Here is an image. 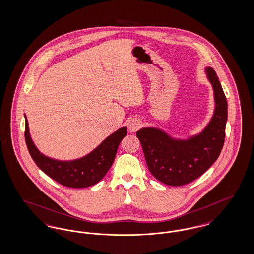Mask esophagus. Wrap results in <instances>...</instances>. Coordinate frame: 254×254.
<instances>
[{"mask_svg":"<svg viewBox=\"0 0 254 254\" xmlns=\"http://www.w3.org/2000/svg\"><path fill=\"white\" fill-rule=\"evenodd\" d=\"M141 127V121L139 119H132L128 122V129L131 132L137 131Z\"/></svg>","mask_w":254,"mask_h":254,"instance_id":"esophagus-1","label":"esophagus"}]
</instances>
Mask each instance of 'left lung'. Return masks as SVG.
I'll use <instances>...</instances> for the list:
<instances>
[{
    "mask_svg": "<svg viewBox=\"0 0 254 254\" xmlns=\"http://www.w3.org/2000/svg\"><path fill=\"white\" fill-rule=\"evenodd\" d=\"M214 90L215 111L203 132L189 140L178 141L153 127L138 130L145 162L151 174L160 182L180 187L196 180L217 160L226 137L228 102L213 68H206Z\"/></svg>",
    "mask_w": 254,
    "mask_h": 254,
    "instance_id": "left-lung-1",
    "label": "left lung"
}]
</instances>
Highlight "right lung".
I'll return each instance as SVG.
<instances>
[{"label": "right lung", "instance_id": "1", "mask_svg": "<svg viewBox=\"0 0 254 254\" xmlns=\"http://www.w3.org/2000/svg\"><path fill=\"white\" fill-rule=\"evenodd\" d=\"M127 134V127H124L109 136L88 155L69 162L53 160L40 153L30 138L26 119L24 139L29 154L39 169L63 186L82 189L93 186L104 178L112 166L118 146Z\"/></svg>", "mask_w": 254, "mask_h": 254}]
</instances>
